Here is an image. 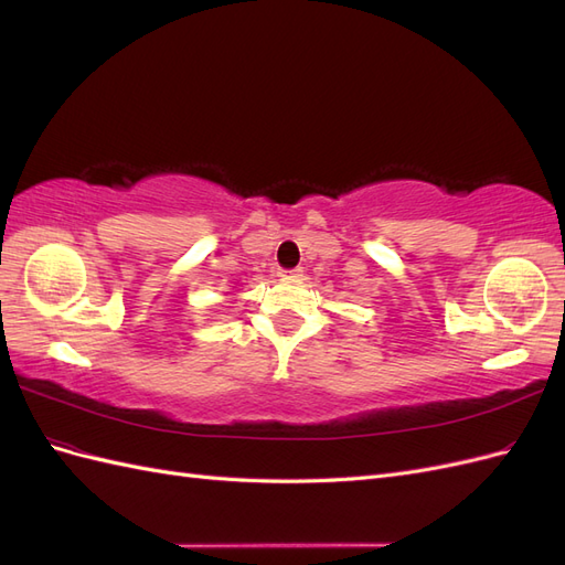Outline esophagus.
I'll use <instances>...</instances> for the list:
<instances>
[{"mask_svg": "<svg viewBox=\"0 0 565 565\" xmlns=\"http://www.w3.org/2000/svg\"><path fill=\"white\" fill-rule=\"evenodd\" d=\"M278 276H280V278H285V280H299V278L303 276V270H301V268H295V270H280Z\"/></svg>", "mask_w": 565, "mask_h": 565, "instance_id": "1", "label": "esophagus"}]
</instances>
